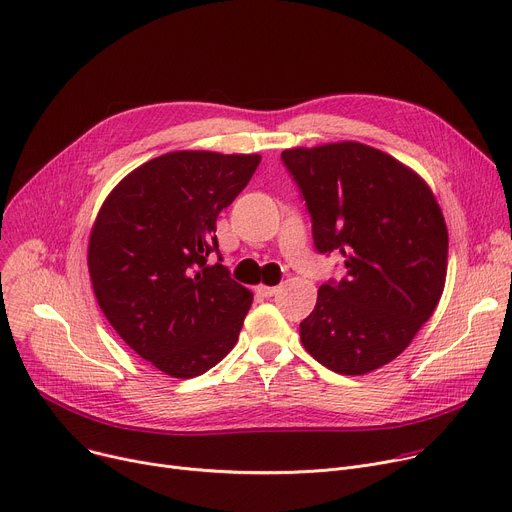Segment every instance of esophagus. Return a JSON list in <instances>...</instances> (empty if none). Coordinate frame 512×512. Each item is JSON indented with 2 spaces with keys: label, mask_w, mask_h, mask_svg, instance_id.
<instances>
[{
  "label": "esophagus",
  "mask_w": 512,
  "mask_h": 512,
  "mask_svg": "<svg viewBox=\"0 0 512 512\" xmlns=\"http://www.w3.org/2000/svg\"><path fill=\"white\" fill-rule=\"evenodd\" d=\"M256 291H258L262 297H272V295H277V293H279V287H266V285H260V287H256Z\"/></svg>",
  "instance_id": "esophagus-1"
}]
</instances>
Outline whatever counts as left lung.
<instances>
[{"label":"left lung","mask_w":512,"mask_h":512,"mask_svg":"<svg viewBox=\"0 0 512 512\" xmlns=\"http://www.w3.org/2000/svg\"><path fill=\"white\" fill-rule=\"evenodd\" d=\"M320 254L346 274L328 281L299 324L309 355L340 375H365L412 342L445 289L449 235L428 184L375 147L342 141L285 149Z\"/></svg>","instance_id":"obj_1"}]
</instances>
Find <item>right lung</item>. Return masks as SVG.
Instances as JSON below:
<instances>
[{"mask_svg": "<svg viewBox=\"0 0 512 512\" xmlns=\"http://www.w3.org/2000/svg\"><path fill=\"white\" fill-rule=\"evenodd\" d=\"M262 157L172 151L125 176L94 221L88 268L106 320L155 369L203 375L235 346L252 293L209 264L217 217Z\"/></svg>", "mask_w": 512, "mask_h": 512, "instance_id": "right-lung-1", "label": "right lung"}]
</instances>
